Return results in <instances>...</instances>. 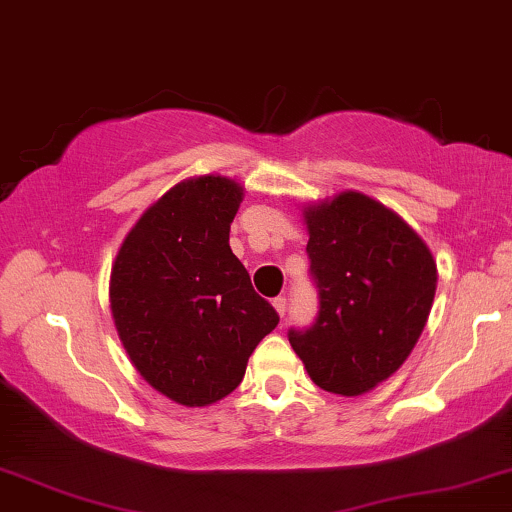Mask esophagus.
<instances>
[{
	"mask_svg": "<svg viewBox=\"0 0 512 512\" xmlns=\"http://www.w3.org/2000/svg\"><path fill=\"white\" fill-rule=\"evenodd\" d=\"M274 309L278 311V316H285V311H288V302H285V297L274 299Z\"/></svg>",
	"mask_w": 512,
	"mask_h": 512,
	"instance_id": "1",
	"label": "esophagus"
}]
</instances>
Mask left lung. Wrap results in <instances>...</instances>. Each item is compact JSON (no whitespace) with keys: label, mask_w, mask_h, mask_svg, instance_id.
Here are the masks:
<instances>
[{"label":"left lung","mask_w":512,"mask_h":512,"mask_svg":"<svg viewBox=\"0 0 512 512\" xmlns=\"http://www.w3.org/2000/svg\"><path fill=\"white\" fill-rule=\"evenodd\" d=\"M320 309L288 332L313 384L363 395L410 356L431 313L438 267L421 236L360 192L304 208Z\"/></svg>","instance_id":"8db88e82"}]
</instances>
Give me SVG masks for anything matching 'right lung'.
I'll return each mask as SVG.
<instances>
[{
	"label": "right lung",
	"mask_w": 512,
	"mask_h": 512,
	"mask_svg": "<svg viewBox=\"0 0 512 512\" xmlns=\"http://www.w3.org/2000/svg\"><path fill=\"white\" fill-rule=\"evenodd\" d=\"M243 187L201 175L168 189L121 243L109 276L119 339L147 384L206 407L241 384L278 313L229 248Z\"/></svg>",
	"instance_id": "right-lung-1"
}]
</instances>
